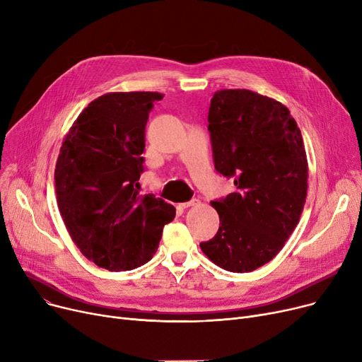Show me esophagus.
<instances>
[{
    "instance_id": "1",
    "label": "esophagus",
    "mask_w": 362,
    "mask_h": 362,
    "mask_svg": "<svg viewBox=\"0 0 362 362\" xmlns=\"http://www.w3.org/2000/svg\"><path fill=\"white\" fill-rule=\"evenodd\" d=\"M199 201L198 199H192V201H187V202H182V204H179V206L180 208H189V206H194V205H197Z\"/></svg>"
}]
</instances>
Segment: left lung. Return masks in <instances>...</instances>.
<instances>
[{"label":"left lung","mask_w":362,"mask_h":362,"mask_svg":"<svg viewBox=\"0 0 362 362\" xmlns=\"http://www.w3.org/2000/svg\"><path fill=\"white\" fill-rule=\"evenodd\" d=\"M208 123L216 170L235 177L238 191L211 202L220 227L199 246L223 270L254 272L280 252L305 205L300 130L288 107L248 89L217 90Z\"/></svg>","instance_id":"left-lung-1"}]
</instances>
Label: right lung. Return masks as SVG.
<instances>
[{
    "instance_id": "1",
    "label": "right lung",
    "mask_w": 362,
    "mask_h": 362,
    "mask_svg": "<svg viewBox=\"0 0 362 362\" xmlns=\"http://www.w3.org/2000/svg\"><path fill=\"white\" fill-rule=\"evenodd\" d=\"M160 92H110L74 120L54 179L66 229L81 252L110 272L136 269L157 252L176 208L139 195L145 126Z\"/></svg>"
}]
</instances>
